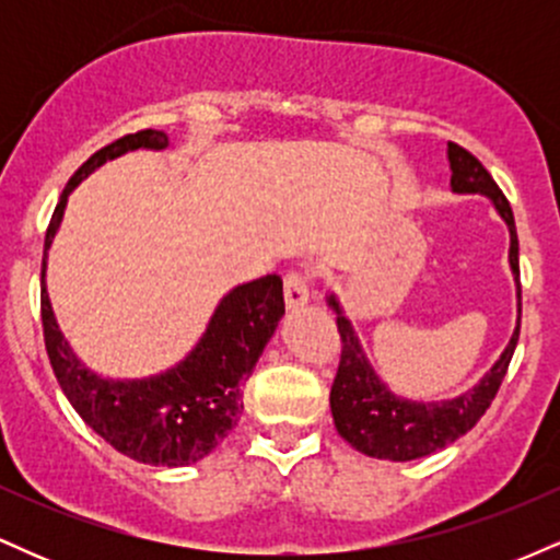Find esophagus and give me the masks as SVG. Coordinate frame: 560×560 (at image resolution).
Returning <instances> with one entry per match:
<instances>
[{"label":"esophagus","instance_id":"obj_1","mask_svg":"<svg viewBox=\"0 0 560 560\" xmlns=\"http://www.w3.org/2000/svg\"><path fill=\"white\" fill-rule=\"evenodd\" d=\"M284 302L287 311H298V307H305L311 302V289H307V276L298 271L287 273L284 279Z\"/></svg>","mask_w":560,"mask_h":560}]
</instances>
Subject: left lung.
<instances>
[{"label": "left lung", "mask_w": 560, "mask_h": 560, "mask_svg": "<svg viewBox=\"0 0 560 560\" xmlns=\"http://www.w3.org/2000/svg\"><path fill=\"white\" fill-rule=\"evenodd\" d=\"M447 163H450V189L453 195H481L490 199L494 213L503 218L511 236L508 247V266H511L513 281H516L518 318L516 329L508 339L505 350L490 365L485 376L474 387L447 400H408L395 395L365 355L361 337L355 326L347 318L342 302L334 292L326 294V305L337 313L339 337H342V358H339L337 378L331 384V416L339 436L350 442L352 447L371 458L382 460H416L423 455H432L436 450L447 447L458 436L471 432L477 421L490 408L503 382L508 363L518 342L522 329V287H518V236L513 223V210L492 182L490 173L464 147L447 141Z\"/></svg>", "instance_id": "left-lung-1"}]
</instances>
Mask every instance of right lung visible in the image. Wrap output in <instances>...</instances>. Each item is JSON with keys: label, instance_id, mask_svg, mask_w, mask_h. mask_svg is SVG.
<instances>
[{"label": "right lung", "instance_id": "1", "mask_svg": "<svg viewBox=\"0 0 560 560\" xmlns=\"http://www.w3.org/2000/svg\"><path fill=\"white\" fill-rule=\"evenodd\" d=\"M168 147V133L147 128L102 147L75 171L57 202L44 240L42 324L49 363L75 413L128 458L147 466L178 468L213 453L240 421L244 382L284 316V284L279 276H260L223 294L202 337L182 361L160 374L139 378H113L89 369L57 324L47 292L49 249L75 186L107 160L137 150L163 152Z\"/></svg>", "mask_w": 560, "mask_h": 560}]
</instances>
